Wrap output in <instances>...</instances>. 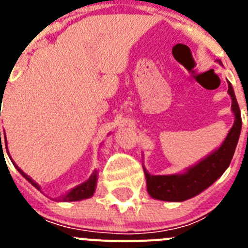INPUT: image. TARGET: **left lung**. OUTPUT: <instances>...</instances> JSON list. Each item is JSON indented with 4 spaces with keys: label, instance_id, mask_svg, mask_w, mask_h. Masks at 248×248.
<instances>
[{
    "label": "left lung",
    "instance_id": "obj_1",
    "mask_svg": "<svg viewBox=\"0 0 248 248\" xmlns=\"http://www.w3.org/2000/svg\"><path fill=\"white\" fill-rule=\"evenodd\" d=\"M222 64L221 62H218ZM229 83V91L232 100L231 110L235 117L233 125L230 129L226 139L216 150L210 153L199 163L190 168L185 169L183 172L171 175H151L144 168V174L146 179V189L153 199L161 201L181 202L194 198L209 186H211L218 177L226 171L231 163L232 156L235 154L238 138L241 134V111L236 99L235 92L231 83Z\"/></svg>",
    "mask_w": 248,
    "mask_h": 248
}]
</instances>
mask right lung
Returning a JSON list of instances; mask_svg holds the SVG:
<instances>
[{
	"label": "right lung",
	"mask_w": 248,
	"mask_h": 248,
	"mask_svg": "<svg viewBox=\"0 0 248 248\" xmlns=\"http://www.w3.org/2000/svg\"><path fill=\"white\" fill-rule=\"evenodd\" d=\"M3 138H4V144H6V150H7V153H8L7 138H6V133H3ZM0 140H1V131H0ZM10 159H11V156H10ZM15 166H16V169L19 171V174L25 177L26 180L30 181V183L32 184V185H33L37 190H39V191H41V186H39L36 181L32 180V177H30L28 175H26L25 172L22 171L21 169L16 165V164H15ZM97 180H98V171L97 170H94L93 174L89 176L88 180L84 181V183L80 184V185L76 186V187H73L71 191H68L65 195H63V196H61V198L57 199V201L69 202V201H80V200H84V199L92 198V196L94 195V191H95V187H97Z\"/></svg>",
	"instance_id": "add662e5"
}]
</instances>
